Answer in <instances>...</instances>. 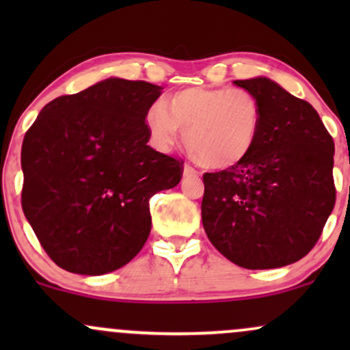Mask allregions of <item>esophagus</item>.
I'll use <instances>...</instances> for the list:
<instances>
[{
    "mask_svg": "<svg viewBox=\"0 0 350 350\" xmlns=\"http://www.w3.org/2000/svg\"><path fill=\"white\" fill-rule=\"evenodd\" d=\"M183 176H184V178H199V172L196 171L192 166H189V164H186V166H184Z\"/></svg>",
    "mask_w": 350,
    "mask_h": 350,
    "instance_id": "1",
    "label": "esophagus"
}]
</instances>
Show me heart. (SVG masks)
Listing matches in <instances>:
<instances>
[{
  "instance_id": "obj_1",
  "label": "heart",
  "mask_w": 350,
  "mask_h": 350,
  "mask_svg": "<svg viewBox=\"0 0 350 350\" xmlns=\"http://www.w3.org/2000/svg\"><path fill=\"white\" fill-rule=\"evenodd\" d=\"M151 142L170 150L186 135L189 154L206 170H228L250 154L260 130L262 108L250 92L192 87L176 92L144 115Z\"/></svg>"
}]
</instances>
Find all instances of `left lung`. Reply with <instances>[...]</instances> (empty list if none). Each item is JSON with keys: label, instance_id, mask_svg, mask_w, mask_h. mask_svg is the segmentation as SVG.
<instances>
[{"label": "left lung", "instance_id": "obj_1", "mask_svg": "<svg viewBox=\"0 0 350 350\" xmlns=\"http://www.w3.org/2000/svg\"><path fill=\"white\" fill-rule=\"evenodd\" d=\"M234 83L258 100L262 130L242 163L204 174V230L239 267H286L311 252L334 208V142L312 105L275 80Z\"/></svg>", "mask_w": 350, "mask_h": 350}]
</instances>
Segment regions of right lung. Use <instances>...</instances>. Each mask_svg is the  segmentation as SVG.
I'll return each instance as SVG.
<instances>
[{
    "label": "right lung",
    "mask_w": 350,
    "mask_h": 350,
    "mask_svg": "<svg viewBox=\"0 0 350 350\" xmlns=\"http://www.w3.org/2000/svg\"><path fill=\"white\" fill-rule=\"evenodd\" d=\"M161 92L110 77L52 100L27 130L23 211L57 267L105 275L146 243L150 198L183 178V163L148 146L144 115Z\"/></svg>",
    "instance_id": "right-lung-1"
}]
</instances>
